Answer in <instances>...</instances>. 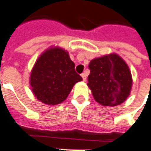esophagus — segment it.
<instances>
[{"mask_svg": "<svg viewBox=\"0 0 151 151\" xmlns=\"http://www.w3.org/2000/svg\"><path fill=\"white\" fill-rule=\"evenodd\" d=\"M86 77H87V74H86V73H82V79H83V81H86Z\"/></svg>", "mask_w": 151, "mask_h": 151, "instance_id": "34e87169", "label": "esophagus"}]
</instances>
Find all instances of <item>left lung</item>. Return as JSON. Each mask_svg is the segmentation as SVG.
<instances>
[{"instance_id": "8db88e82", "label": "left lung", "mask_w": 151, "mask_h": 151, "mask_svg": "<svg viewBox=\"0 0 151 151\" xmlns=\"http://www.w3.org/2000/svg\"><path fill=\"white\" fill-rule=\"evenodd\" d=\"M87 85L95 101L114 107L126 100L132 86V76L126 63L116 54L92 60L89 64Z\"/></svg>"}]
</instances>
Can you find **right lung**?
<instances>
[{"label":"right lung","mask_w":151,"mask_h":151,"mask_svg":"<svg viewBox=\"0 0 151 151\" xmlns=\"http://www.w3.org/2000/svg\"><path fill=\"white\" fill-rule=\"evenodd\" d=\"M82 80L68 52L59 47L43 52L35 64L31 74L34 95L40 101L48 105L62 103L73 86Z\"/></svg>","instance_id":"add662e5"}]
</instances>
